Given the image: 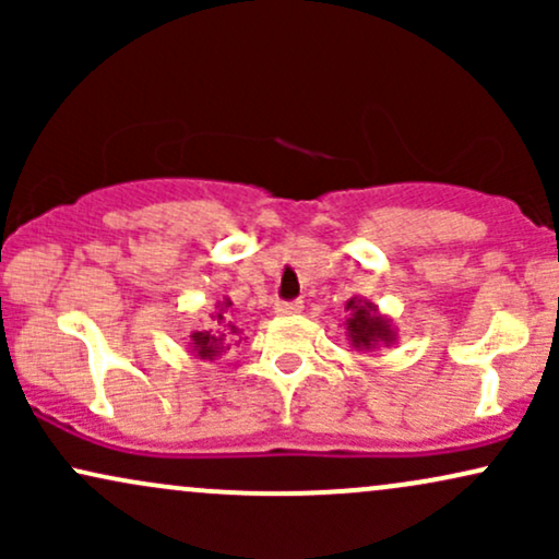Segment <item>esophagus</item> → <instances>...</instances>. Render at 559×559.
I'll return each instance as SVG.
<instances>
[{
    "label": "esophagus",
    "instance_id": "34e87169",
    "mask_svg": "<svg viewBox=\"0 0 559 559\" xmlns=\"http://www.w3.org/2000/svg\"><path fill=\"white\" fill-rule=\"evenodd\" d=\"M301 310H305L301 301H278V305H275V312H278V316H299Z\"/></svg>",
    "mask_w": 559,
    "mask_h": 559
}]
</instances>
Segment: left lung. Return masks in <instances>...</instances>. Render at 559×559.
<instances>
[{
  "label": "left lung",
  "mask_w": 559,
  "mask_h": 559,
  "mask_svg": "<svg viewBox=\"0 0 559 559\" xmlns=\"http://www.w3.org/2000/svg\"><path fill=\"white\" fill-rule=\"evenodd\" d=\"M344 310H346V320H344L346 338H349L352 349L376 352L378 346L396 344L394 323H391L386 312L378 310V305H373L370 299L352 297L344 305Z\"/></svg>",
  "instance_id": "8db88e82"
}]
</instances>
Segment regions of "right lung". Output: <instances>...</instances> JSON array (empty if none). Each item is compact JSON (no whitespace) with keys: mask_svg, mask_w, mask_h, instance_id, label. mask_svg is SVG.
Listing matches in <instances>:
<instances>
[{"mask_svg":"<svg viewBox=\"0 0 559 559\" xmlns=\"http://www.w3.org/2000/svg\"><path fill=\"white\" fill-rule=\"evenodd\" d=\"M228 297L223 301H217L215 312L210 316V323L204 325L202 331H191L189 342H186V349L197 357V360H217L221 355H226L230 346L241 344V329L228 318L230 310Z\"/></svg>","mask_w":559,"mask_h":559,"instance_id":"add662e5","label":"right lung"}]
</instances>
